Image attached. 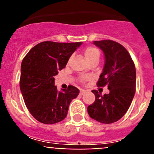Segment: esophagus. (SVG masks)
I'll use <instances>...</instances> for the list:
<instances>
[{"instance_id":"34e87169","label":"esophagus","mask_w":154,"mask_h":154,"mask_svg":"<svg viewBox=\"0 0 154 154\" xmlns=\"http://www.w3.org/2000/svg\"><path fill=\"white\" fill-rule=\"evenodd\" d=\"M85 92H86V90H85V89H80V94L81 95H84Z\"/></svg>"}]
</instances>
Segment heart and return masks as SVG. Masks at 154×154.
<instances>
[{
  "mask_svg": "<svg viewBox=\"0 0 154 154\" xmlns=\"http://www.w3.org/2000/svg\"><path fill=\"white\" fill-rule=\"evenodd\" d=\"M84 55H85V58H87V60L91 62L92 61L95 60V59H99L100 57V53L99 51L94 47H88L86 48L84 51ZM81 81L82 82H85L90 79V77L87 75L82 76L81 77Z\"/></svg>",
  "mask_w": 154,
  "mask_h": 154,
  "instance_id": "obj_1",
  "label": "heart"
}]
</instances>
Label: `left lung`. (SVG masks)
I'll return each instance as SVG.
<instances>
[{"mask_svg":"<svg viewBox=\"0 0 154 154\" xmlns=\"http://www.w3.org/2000/svg\"><path fill=\"white\" fill-rule=\"evenodd\" d=\"M93 44L101 48L105 55L97 85H108L109 93L102 96L92 90L96 100L87 110L92 119L109 124L120 119L130 106L136 92V68L127 50L118 42L102 40L95 41Z\"/></svg>","mask_w":154,"mask_h":154,"instance_id":"8db88e82","label":"left lung"}]
</instances>
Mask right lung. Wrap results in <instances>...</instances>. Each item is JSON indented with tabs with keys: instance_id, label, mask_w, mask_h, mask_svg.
<instances>
[{
	"instance_id": "1",
	"label": "right lung",
	"mask_w": 154,
	"mask_h": 154,
	"mask_svg": "<svg viewBox=\"0 0 154 154\" xmlns=\"http://www.w3.org/2000/svg\"><path fill=\"white\" fill-rule=\"evenodd\" d=\"M82 42H43L28 51L21 62L20 89L30 113L45 124L63 120L69 104L79 93L76 87L58 91L54 76L66 66Z\"/></svg>"
}]
</instances>
